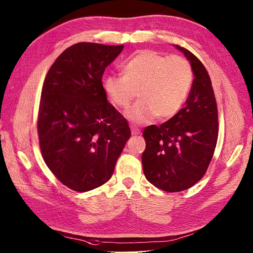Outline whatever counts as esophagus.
Segmentation results:
<instances>
[{
  "mask_svg": "<svg viewBox=\"0 0 253 253\" xmlns=\"http://www.w3.org/2000/svg\"><path fill=\"white\" fill-rule=\"evenodd\" d=\"M130 130H131V133L133 134V135H136V134H139L140 132H141V130L139 128H136V127H134L133 125H130Z\"/></svg>",
  "mask_w": 253,
  "mask_h": 253,
  "instance_id": "1",
  "label": "esophagus"
}]
</instances>
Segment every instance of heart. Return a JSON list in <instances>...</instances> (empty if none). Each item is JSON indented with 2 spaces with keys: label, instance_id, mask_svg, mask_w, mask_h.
<instances>
[{
  "label": "heart",
  "instance_id": "b5f03b06",
  "mask_svg": "<svg viewBox=\"0 0 253 253\" xmlns=\"http://www.w3.org/2000/svg\"><path fill=\"white\" fill-rule=\"evenodd\" d=\"M122 75L104 78L103 86L111 104L126 109L134 97L140 99L127 111L136 124L168 120L179 112L193 83L190 62L181 56H165L155 50L134 53L122 64Z\"/></svg>",
  "mask_w": 253,
  "mask_h": 253
}]
</instances>
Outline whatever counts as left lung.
Masks as SVG:
<instances>
[{
  "label": "left lung",
  "instance_id": "8db88e82",
  "mask_svg": "<svg viewBox=\"0 0 253 253\" xmlns=\"http://www.w3.org/2000/svg\"><path fill=\"white\" fill-rule=\"evenodd\" d=\"M176 47L190 60L195 75L189 97L175 117L143 131L144 175L169 193L190 189L204 177L218 138L217 104L208 71L189 49Z\"/></svg>",
  "mask_w": 253,
  "mask_h": 253
}]
</instances>
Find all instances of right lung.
Wrapping results in <instances>:
<instances>
[{
	"label": "right lung",
	"instance_id": "obj_1",
	"mask_svg": "<svg viewBox=\"0 0 253 253\" xmlns=\"http://www.w3.org/2000/svg\"><path fill=\"white\" fill-rule=\"evenodd\" d=\"M123 47L76 43L58 56L43 83L37 121L41 154L54 176L73 191L106 183L130 138L102 82Z\"/></svg>",
	"mask_w": 253,
	"mask_h": 253
}]
</instances>
